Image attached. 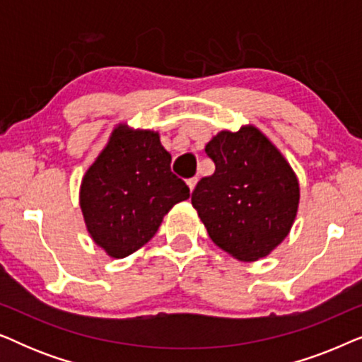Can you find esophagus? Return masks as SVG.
I'll return each instance as SVG.
<instances>
[{"label":"esophagus","mask_w":362,"mask_h":362,"mask_svg":"<svg viewBox=\"0 0 362 362\" xmlns=\"http://www.w3.org/2000/svg\"><path fill=\"white\" fill-rule=\"evenodd\" d=\"M186 182H187V186H189V189L192 192V189H194L196 185H197V177H189V180H187Z\"/></svg>","instance_id":"esophagus-1"}]
</instances>
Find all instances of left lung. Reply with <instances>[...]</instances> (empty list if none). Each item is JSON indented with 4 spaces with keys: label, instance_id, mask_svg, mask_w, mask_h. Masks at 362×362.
Wrapping results in <instances>:
<instances>
[{
    "label": "left lung",
    "instance_id": "1",
    "mask_svg": "<svg viewBox=\"0 0 362 362\" xmlns=\"http://www.w3.org/2000/svg\"><path fill=\"white\" fill-rule=\"evenodd\" d=\"M206 153L216 171L197 182L191 202L207 234L237 260L269 255L298 211L300 186L288 161L252 125L217 133Z\"/></svg>",
    "mask_w": 362,
    "mask_h": 362
}]
</instances>
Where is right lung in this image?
Instances as JSON below:
<instances>
[{"mask_svg": "<svg viewBox=\"0 0 362 362\" xmlns=\"http://www.w3.org/2000/svg\"><path fill=\"white\" fill-rule=\"evenodd\" d=\"M160 135L118 125L81 185V209L93 242L113 259L133 254L156 234L163 217L189 197L171 173Z\"/></svg>", "mask_w": 362, "mask_h": 362, "instance_id": "1", "label": "right lung"}]
</instances>
